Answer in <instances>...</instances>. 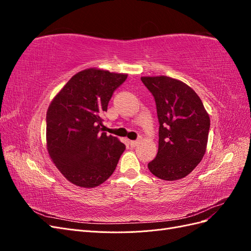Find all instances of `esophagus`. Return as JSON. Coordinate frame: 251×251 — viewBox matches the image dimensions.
Segmentation results:
<instances>
[{"instance_id": "1", "label": "esophagus", "mask_w": 251, "mask_h": 251, "mask_svg": "<svg viewBox=\"0 0 251 251\" xmlns=\"http://www.w3.org/2000/svg\"><path fill=\"white\" fill-rule=\"evenodd\" d=\"M138 143H139V140H132V141H130L131 147H133V148H135L136 146H137Z\"/></svg>"}]
</instances>
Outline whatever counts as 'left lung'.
<instances>
[{
  "instance_id": "left-lung-1",
  "label": "left lung",
  "mask_w": 251,
  "mask_h": 251,
  "mask_svg": "<svg viewBox=\"0 0 251 251\" xmlns=\"http://www.w3.org/2000/svg\"><path fill=\"white\" fill-rule=\"evenodd\" d=\"M154 96L159 121L158 153L148 164L156 177L175 181L200 163L207 146L209 116L195 91L169 76H144Z\"/></svg>"
}]
</instances>
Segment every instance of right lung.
I'll return each mask as SVG.
<instances>
[{
  "label": "right lung",
  "mask_w": 251,
  "mask_h": 251,
  "mask_svg": "<svg viewBox=\"0 0 251 251\" xmlns=\"http://www.w3.org/2000/svg\"><path fill=\"white\" fill-rule=\"evenodd\" d=\"M126 74L91 68L76 73L47 111L48 153L64 177L80 187L103 183L126 146L102 130V114Z\"/></svg>",
  "instance_id": "right-lung-1"
}]
</instances>
